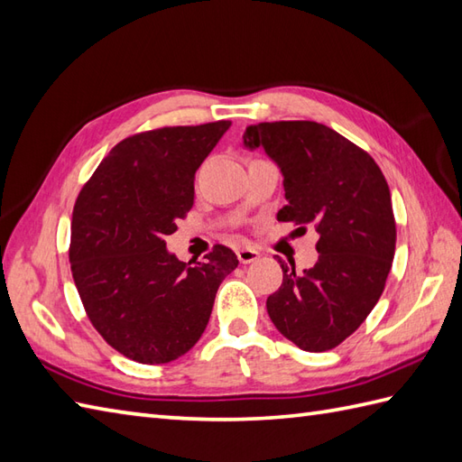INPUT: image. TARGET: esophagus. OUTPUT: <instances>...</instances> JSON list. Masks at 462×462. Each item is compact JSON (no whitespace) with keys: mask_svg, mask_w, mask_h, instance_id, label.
Listing matches in <instances>:
<instances>
[{"mask_svg":"<svg viewBox=\"0 0 462 462\" xmlns=\"http://www.w3.org/2000/svg\"><path fill=\"white\" fill-rule=\"evenodd\" d=\"M236 254H238L240 263H252V262L260 260V252L254 250V248H240Z\"/></svg>","mask_w":462,"mask_h":462,"instance_id":"esophagus-1","label":"esophagus"}]
</instances>
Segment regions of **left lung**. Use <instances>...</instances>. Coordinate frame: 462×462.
Instances as JSON below:
<instances>
[{
	"label": "left lung",
	"mask_w": 462,
	"mask_h": 462,
	"mask_svg": "<svg viewBox=\"0 0 462 462\" xmlns=\"http://www.w3.org/2000/svg\"><path fill=\"white\" fill-rule=\"evenodd\" d=\"M244 147H262L283 175L287 205L277 220L315 224L319 260L267 297L272 323L307 352L338 346L370 315L395 252L390 187L364 149L317 122L248 125Z\"/></svg>",
	"instance_id": "1"
}]
</instances>
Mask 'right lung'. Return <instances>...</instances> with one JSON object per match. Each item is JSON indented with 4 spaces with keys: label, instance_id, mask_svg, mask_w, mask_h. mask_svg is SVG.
<instances>
[{
    "label": "right lung",
    "instance_id": "obj_1",
    "mask_svg": "<svg viewBox=\"0 0 462 462\" xmlns=\"http://www.w3.org/2000/svg\"><path fill=\"white\" fill-rule=\"evenodd\" d=\"M232 122L125 137L82 187L72 210L70 270L90 323L125 358L167 364L197 345L224 277L226 245L205 262L167 250L195 202V173Z\"/></svg>",
    "mask_w": 462,
    "mask_h": 462
}]
</instances>
